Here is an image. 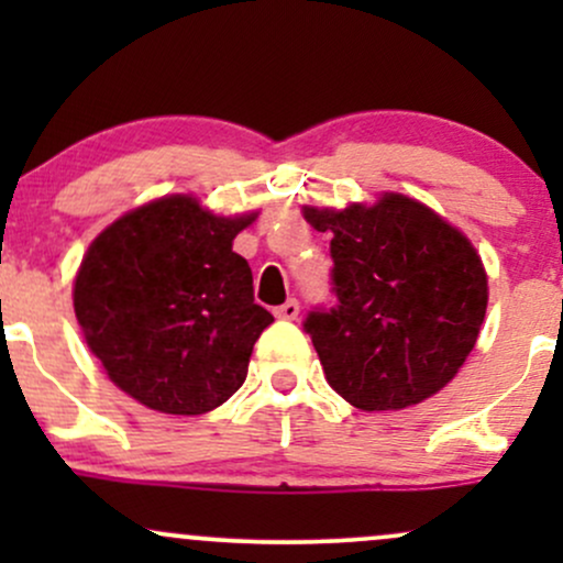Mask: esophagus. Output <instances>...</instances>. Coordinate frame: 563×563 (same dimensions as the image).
I'll return each instance as SVG.
<instances>
[{
  "label": "esophagus",
  "instance_id": "1",
  "mask_svg": "<svg viewBox=\"0 0 563 563\" xmlns=\"http://www.w3.org/2000/svg\"><path fill=\"white\" fill-rule=\"evenodd\" d=\"M299 301L296 299H288L286 303H280V307L275 309V318H280V320H296L299 318Z\"/></svg>",
  "mask_w": 563,
  "mask_h": 563
}]
</instances>
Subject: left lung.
Returning a JSON list of instances; mask_svg holds the SVG:
<instances>
[{
    "mask_svg": "<svg viewBox=\"0 0 563 563\" xmlns=\"http://www.w3.org/2000/svg\"><path fill=\"white\" fill-rule=\"evenodd\" d=\"M303 219L333 232L339 303L303 320L328 384L367 412L444 389L487 312V273L468 238L399 192L341 211L303 206Z\"/></svg>",
    "mask_w": 563,
    "mask_h": 563,
    "instance_id": "8db88e82",
    "label": "left lung"
}]
</instances>
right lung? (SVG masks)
Returning a JSON list of instances; mask_svg holds the SVG:
<instances>
[{"label":"right lung","mask_w":563,"mask_h":563,"mask_svg":"<svg viewBox=\"0 0 563 563\" xmlns=\"http://www.w3.org/2000/svg\"><path fill=\"white\" fill-rule=\"evenodd\" d=\"M256 214L214 217L190 196L140 206L84 254L74 309L108 378L151 410L200 416L243 386L273 314L232 241Z\"/></svg>","instance_id":"add662e5"}]
</instances>
